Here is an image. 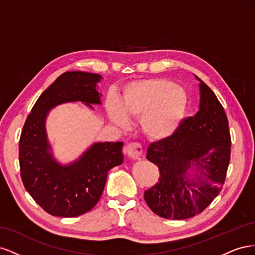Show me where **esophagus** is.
Masks as SVG:
<instances>
[{
  "label": "esophagus",
  "mask_w": 255,
  "mask_h": 255,
  "mask_svg": "<svg viewBox=\"0 0 255 255\" xmlns=\"http://www.w3.org/2000/svg\"><path fill=\"white\" fill-rule=\"evenodd\" d=\"M126 152L128 156L132 159H139L142 154V148L139 143L137 142H130L127 145Z\"/></svg>",
  "instance_id": "esophagus-1"
}]
</instances>
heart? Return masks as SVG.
I'll return each instance as SVG.
<instances>
[{
  "mask_svg": "<svg viewBox=\"0 0 255 255\" xmlns=\"http://www.w3.org/2000/svg\"><path fill=\"white\" fill-rule=\"evenodd\" d=\"M188 97L182 88L166 79H149L129 84L119 103H107L111 120L126 127L128 120L140 118L145 135L154 139L172 136L186 115Z\"/></svg>",
  "mask_w": 255,
  "mask_h": 255,
  "instance_id": "b5f03b06",
  "label": "heart"
}]
</instances>
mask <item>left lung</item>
I'll use <instances>...</instances> for the list:
<instances>
[{
    "label": "left lung",
    "instance_id": "left-lung-1",
    "mask_svg": "<svg viewBox=\"0 0 255 255\" xmlns=\"http://www.w3.org/2000/svg\"><path fill=\"white\" fill-rule=\"evenodd\" d=\"M196 79L200 82L198 113L146 151V159L158 167L160 177L144 191V200L153 213L166 219H187L202 213L219 194L229 167L227 115L212 89Z\"/></svg>",
    "mask_w": 255,
    "mask_h": 255
}]
</instances>
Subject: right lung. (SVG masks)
<instances>
[{
  "instance_id": "add662e5",
  "label": "right lung",
  "mask_w": 255,
  "mask_h": 255,
  "mask_svg": "<svg viewBox=\"0 0 255 255\" xmlns=\"http://www.w3.org/2000/svg\"><path fill=\"white\" fill-rule=\"evenodd\" d=\"M97 73L68 71L38 98L23 127L19 141L21 179L28 194L43 210L57 217H76L89 212L104 190L107 173L123 161V142H95L72 163L54 157L45 120L54 107L82 102L94 110L101 105Z\"/></svg>"
}]
</instances>
